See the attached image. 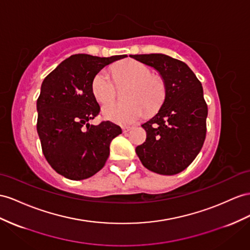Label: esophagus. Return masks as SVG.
Masks as SVG:
<instances>
[{
  "instance_id": "34e87169",
  "label": "esophagus",
  "mask_w": 250,
  "mask_h": 250,
  "mask_svg": "<svg viewBox=\"0 0 250 250\" xmlns=\"http://www.w3.org/2000/svg\"><path fill=\"white\" fill-rule=\"evenodd\" d=\"M132 130V126H124L123 127V132L125 134V133H127L129 131H131Z\"/></svg>"
}]
</instances>
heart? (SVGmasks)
Here are the masks:
<instances>
[{
	"label": "heart",
	"mask_w": 250,
	"mask_h": 250,
	"mask_svg": "<svg viewBox=\"0 0 250 250\" xmlns=\"http://www.w3.org/2000/svg\"><path fill=\"white\" fill-rule=\"evenodd\" d=\"M111 73L118 85L130 84L125 94L126 103L111 102L102 106L104 118L119 125H131L149 112L156 110L165 97V84L156 76H152L146 64L127 59L112 66ZM94 97L99 102H107L114 97L116 86L106 70H101L92 82Z\"/></svg>",
	"instance_id": "1"
}]
</instances>
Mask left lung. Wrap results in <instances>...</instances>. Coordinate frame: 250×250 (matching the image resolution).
I'll return each instance as SVG.
<instances>
[{
	"instance_id": "obj_1",
	"label": "left lung",
	"mask_w": 250,
	"mask_h": 250,
	"mask_svg": "<svg viewBox=\"0 0 250 250\" xmlns=\"http://www.w3.org/2000/svg\"><path fill=\"white\" fill-rule=\"evenodd\" d=\"M161 75L166 96L158 113L142 126L146 142L136 146L145 167L158 174L174 175L200 153L206 137L208 107L202 83L186 63L164 54L131 55Z\"/></svg>"
}]
</instances>
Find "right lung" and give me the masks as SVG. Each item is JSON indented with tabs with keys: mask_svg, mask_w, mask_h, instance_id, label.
I'll use <instances>...</instances> for the list:
<instances>
[{
	"mask_svg": "<svg viewBox=\"0 0 250 250\" xmlns=\"http://www.w3.org/2000/svg\"><path fill=\"white\" fill-rule=\"evenodd\" d=\"M125 57L73 55L42 82L37 100V131L42 151L57 173L68 180H85L104 168L111 142L123 132L110 121L98 125L88 121L100 112L92 92L94 77Z\"/></svg>",
	"mask_w": 250,
	"mask_h": 250,
	"instance_id": "right-lung-1",
	"label": "right lung"
}]
</instances>
